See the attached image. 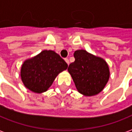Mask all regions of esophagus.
Instances as JSON below:
<instances>
[{"instance_id": "esophagus-1", "label": "esophagus", "mask_w": 132, "mask_h": 132, "mask_svg": "<svg viewBox=\"0 0 132 132\" xmlns=\"http://www.w3.org/2000/svg\"><path fill=\"white\" fill-rule=\"evenodd\" d=\"M64 60H65V61H66V63H67V64L69 65V60L68 59H65Z\"/></svg>"}]
</instances>
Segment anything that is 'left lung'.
Returning <instances> with one entry per match:
<instances>
[{
	"label": "left lung",
	"mask_w": 132,
	"mask_h": 132,
	"mask_svg": "<svg viewBox=\"0 0 132 132\" xmlns=\"http://www.w3.org/2000/svg\"><path fill=\"white\" fill-rule=\"evenodd\" d=\"M73 56L75 61L69 65L68 71L76 89L87 96L98 94L109 79L107 63L101 57L94 56L83 49L76 51Z\"/></svg>",
	"instance_id": "1"
}]
</instances>
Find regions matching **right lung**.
Returning <instances> with one entry per match:
<instances>
[{"label":"right lung","instance_id":"1","mask_svg":"<svg viewBox=\"0 0 132 132\" xmlns=\"http://www.w3.org/2000/svg\"><path fill=\"white\" fill-rule=\"evenodd\" d=\"M67 68L68 64L58 53L44 50L23 62L21 69V80L28 89L41 94L46 92L59 73Z\"/></svg>","mask_w":132,"mask_h":132}]
</instances>
